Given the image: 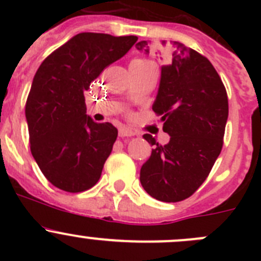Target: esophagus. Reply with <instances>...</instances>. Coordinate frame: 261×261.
Returning <instances> with one entry per match:
<instances>
[{
    "label": "esophagus",
    "mask_w": 261,
    "mask_h": 261,
    "mask_svg": "<svg viewBox=\"0 0 261 261\" xmlns=\"http://www.w3.org/2000/svg\"><path fill=\"white\" fill-rule=\"evenodd\" d=\"M118 135H120L121 138H123V136H134L135 135V131L131 130L130 127H126V126H121V127L118 128Z\"/></svg>",
    "instance_id": "obj_1"
}]
</instances>
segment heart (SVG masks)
<instances>
[{"label":"heart","mask_w":261,"mask_h":261,"mask_svg":"<svg viewBox=\"0 0 261 261\" xmlns=\"http://www.w3.org/2000/svg\"><path fill=\"white\" fill-rule=\"evenodd\" d=\"M131 63H140V64H146V63H151V62L147 59H144V58H136V59H134Z\"/></svg>","instance_id":"1"}]
</instances>
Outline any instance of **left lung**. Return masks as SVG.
<instances>
[{
	"mask_svg": "<svg viewBox=\"0 0 261 261\" xmlns=\"http://www.w3.org/2000/svg\"><path fill=\"white\" fill-rule=\"evenodd\" d=\"M136 48L149 53L145 40ZM152 111L162 116L163 131L170 140L160 145L150 134L144 135L154 149L141 167V186L158 201H183L206 180L222 150L228 116L226 88L206 57L174 41L162 65Z\"/></svg>",
	"mask_w": 261,
	"mask_h": 261,
	"instance_id": "obj_1",
	"label": "left lung"
}]
</instances>
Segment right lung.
<instances>
[{"label": "right lung", "instance_id": "right-lung-1", "mask_svg": "<svg viewBox=\"0 0 261 261\" xmlns=\"http://www.w3.org/2000/svg\"><path fill=\"white\" fill-rule=\"evenodd\" d=\"M136 41L134 35L81 33L39 67L25 106L30 150L57 188L78 193L92 188L101 177L117 128L86 115L84 92Z\"/></svg>", "mask_w": 261, "mask_h": 261}]
</instances>
